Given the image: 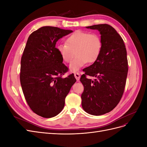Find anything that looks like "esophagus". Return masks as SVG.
Returning <instances> with one entry per match:
<instances>
[{
    "mask_svg": "<svg viewBox=\"0 0 147 147\" xmlns=\"http://www.w3.org/2000/svg\"><path fill=\"white\" fill-rule=\"evenodd\" d=\"M74 76H75V78L77 79V81H78L79 80H80V74H79L78 72L75 73V74H74Z\"/></svg>",
    "mask_w": 147,
    "mask_h": 147,
    "instance_id": "34e87169",
    "label": "esophagus"
}]
</instances>
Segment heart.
<instances>
[{
    "label": "heart",
    "instance_id": "b5f03b06",
    "mask_svg": "<svg viewBox=\"0 0 147 147\" xmlns=\"http://www.w3.org/2000/svg\"><path fill=\"white\" fill-rule=\"evenodd\" d=\"M101 38L97 34H91L83 30H77L67 38L65 43L60 44L57 50L62 59L70 63V70L76 72L87 63L91 64L98 59L102 50Z\"/></svg>",
    "mask_w": 147,
    "mask_h": 147
}]
</instances>
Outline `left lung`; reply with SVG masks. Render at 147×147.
<instances>
[{"label": "left lung", "instance_id": "8db88e82", "mask_svg": "<svg viewBox=\"0 0 147 147\" xmlns=\"http://www.w3.org/2000/svg\"><path fill=\"white\" fill-rule=\"evenodd\" d=\"M86 28L99 31L102 47L98 59L83 69L82 105L89 114L102 115L112 111L123 96L128 71L127 51L123 38L112 26L101 24ZM87 75L95 79H89Z\"/></svg>", "mask_w": 147, "mask_h": 147}]
</instances>
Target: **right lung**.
Returning a JSON list of instances; mask_svg holds the SVG:
<instances>
[{
    "instance_id": "obj_1",
    "label": "right lung",
    "mask_w": 147,
    "mask_h": 147,
    "mask_svg": "<svg viewBox=\"0 0 147 147\" xmlns=\"http://www.w3.org/2000/svg\"><path fill=\"white\" fill-rule=\"evenodd\" d=\"M72 32L53 26L35 30L28 39L21 60L20 83L32 112L43 118L54 117L65 105V99L76 82L55 47L56 42Z\"/></svg>"
}]
</instances>
